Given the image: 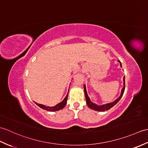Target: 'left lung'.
Wrapping results in <instances>:
<instances>
[{"label": "left lung", "mask_w": 148, "mask_h": 148, "mask_svg": "<svg viewBox=\"0 0 148 148\" xmlns=\"http://www.w3.org/2000/svg\"><path fill=\"white\" fill-rule=\"evenodd\" d=\"M118 61H119V62L120 63V64H121V66L122 67V64H121V61H120L119 60ZM123 87L122 89L121 94V95H120V97L117 99H116L114 101L109 103H106V104H105V105H98L97 104L94 103H92L91 101L90 98H89L88 95L87 94L86 88V85L84 84V90L86 101V104L88 106V107L90 108L92 110H94L98 111V112H103V111H105V110H108L110 109L112 107H113V106L115 105L119 101L120 99H121V98L122 97V96L123 95V92H124V91H125V76L123 77Z\"/></svg>", "instance_id": "8db88e82"}]
</instances>
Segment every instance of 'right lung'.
<instances>
[{"label":"right lung","instance_id":"right-lung-1","mask_svg":"<svg viewBox=\"0 0 148 148\" xmlns=\"http://www.w3.org/2000/svg\"><path fill=\"white\" fill-rule=\"evenodd\" d=\"M67 97H68V93L66 95V97H65V98L63 99L62 101L60 103H58L57 105H56V106H46L45 105L37 103H36V102H35V103L38 106H39V107H40L41 108H42L43 110H45L50 111V112H56V111L60 110L62 109L65 107V106L66 105V103H67Z\"/></svg>","mask_w":148,"mask_h":148}]
</instances>
